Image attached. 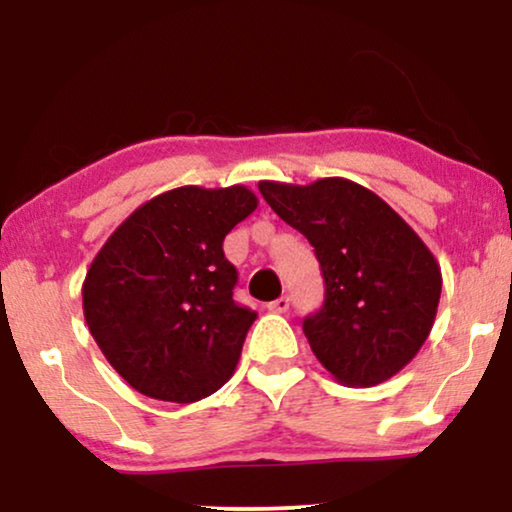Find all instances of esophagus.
I'll return each instance as SVG.
<instances>
[{
    "mask_svg": "<svg viewBox=\"0 0 512 512\" xmlns=\"http://www.w3.org/2000/svg\"><path fill=\"white\" fill-rule=\"evenodd\" d=\"M289 298L286 296H282V298H277V300H272V303H268V310L270 312H277V314H284L286 310H289Z\"/></svg>",
    "mask_w": 512,
    "mask_h": 512,
    "instance_id": "esophagus-1",
    "label": "esophagus"
}]
</instances>
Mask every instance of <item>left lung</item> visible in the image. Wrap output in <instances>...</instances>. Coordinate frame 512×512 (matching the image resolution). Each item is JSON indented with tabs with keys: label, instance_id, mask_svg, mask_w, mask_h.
<instances>
[{
	"label": "left lung",
	"instance_id": "1",
	"mask_svg": "<svg viewBox=\"0 0 512 512\" xmlns=\"http://www.w3.org/2000/svg\"><path fill=\"white\" fill-rule=\"evenodd\" d=\"M258 191L321 265L324 305L303 321L321 366L347 387H375L408 366L429 338L443 289L440 265L415 230L349 179L261 181Z\"/></svg>",
	"mask_w": 512,
	"mask_h": 512
}]
</instances>
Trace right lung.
<instances>
[{
	"label": "right lung",
	"mask_w": 512,
	"mask_h": 512,
	"mask_svg": "<svg viewBox=\"0 0 512 512\" xmlns=\"http://www.w3.org/2000/svg\"><path fill=\"white\" fill-rule=\"evenodd\" d=\"M258 205L244 186H181L137 207L90 263L83 317L139 394L193 403L235 373L256 312L237 305L223 240Z\"/></svg>",
	"instance_id": "add662e5"
}]
</instances>
